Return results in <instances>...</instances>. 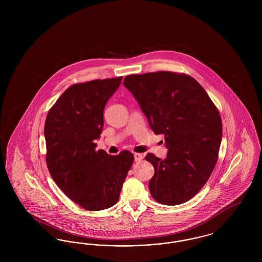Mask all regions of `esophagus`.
Segmentation results:
<instances>
[{"mask_svg":"<svg viewBox=\"0 0 262 262\" xmlns=\"http://www.w3.org/2000/svg\"><path fill=\"white\" fill-rule=\"evenodd\" d=\"M142 159H143L142 154H140V153H135V161H136V162H140Z\"/></svg>","mask_w":262,"mask_h":262,"instance_id":"1","label":"esophagus"}]
</instances>
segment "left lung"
Instances as JSON below:
<instances>
[{
	"label": "left lung",
	"instance_id": "left-lung-1",
	"mask_svg": "<svg viewBox=\"0 0 262 262\" xmlns=\"http://www.w3.org/2000/svg\"><path fill=\"white\" fill-rule=\"evenodd\" d=\"M124 85L137 99L155 135L168 148L161 159L148 153L155 173L152 198L165 205L192 199L208 181L218 160L222 139L220 113L190 75L156 72L125 76Z\"/></svg>",
	"mask_w": 262,
	"mask_h": 262
}]
</instances>
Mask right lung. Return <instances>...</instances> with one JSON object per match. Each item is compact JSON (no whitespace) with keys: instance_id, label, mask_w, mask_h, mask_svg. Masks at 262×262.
Returning <instances> with one entry per match:
<instances>
[{"instance_id":"obj_1","label":"right lung","mask_w":262,"mask_h":262,"mask_svg":"<svg viewBox=\"0 0 262 262\" xmlns=\"http://www.w3.org/2000/svg\"><path fill=\"white\" fill-rule=\"evenodd\" d=\"M123 76L75 83L68 88L46 117V163L62 192L89 211L112 207L120 198L135 160L124 150L118 155L96 150L107 101Z\"/></svg>"}]
</instances>
